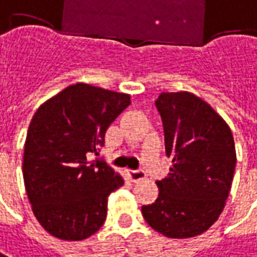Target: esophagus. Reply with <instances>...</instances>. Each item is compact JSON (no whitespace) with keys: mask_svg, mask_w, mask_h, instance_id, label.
Masks as SVG:
<instances>
[{"mask_svg":"<svg viewBox=\"0 0 257 257\" xmlns=\"http://www.w3.org/2000/svg\"><path fill=\"white\" fill-rule=\"evenodd\" d=\"M125 175H127V178L132 182H140V180L146 179V173L143 172V171H128L127 169Z\"/></svg>","mask_w":257,"mask_h":257,"instance_id":"34e87169","label":"esophagus"}]
</instances>
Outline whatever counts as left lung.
<instances>
[{
    "instance_id": "left-lung-1",
    "label": "left lung",
    "mask_w": 257,
    "mask_h": 257,
    "mask_svg": "<svg viewBox=\"0 0 257 257\" xmlns=\"http://www.w3.org/2000/svg\"><path fill=\"white\" fill-rule=\"evenodd\" d=\"M155 106L172 168L157 182L158 199L143 206V217L168 238H192L207 231L224 210L236 165L232 133L211 106L190 92H162Z\"/></svg>"
}]
</instances>
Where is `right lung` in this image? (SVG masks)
Segmentation results:
<instances>
[{
	"mask_svg": "<svg viewBox=\"0 0 257 257\" xmlns=\"http://www.w3.org/2000/svg\"><path fill=\"white\" fill-rule=\"evenodd\" d=\"M128 105L127 93L79 82L35 113L25 141V189L35 217L53 236L82 240L103 225L107 197L124 182L88 155H98L107 127Z\"/></svg>",
	"mask_w": 257,
	"mask_h": 257,
	"instance_id": "add662e5",
	"label": "right lung"
}]
</instances>
